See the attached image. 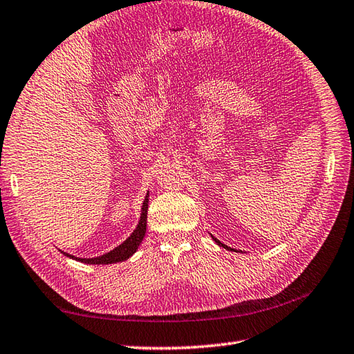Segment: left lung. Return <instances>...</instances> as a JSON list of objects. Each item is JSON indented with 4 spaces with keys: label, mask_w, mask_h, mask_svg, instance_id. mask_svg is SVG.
I'll return each mask as SVG.
<instances>
[{
    "label": "left lung",
    "mask_w": 354,
    "mask_h": 354,
    "mask_svg": "<svg viewBox=\"0 0 354 354\" xmlns=\"http://www.w3.org/2000/svg\"><path fill=\"white\" fill-rule=\"evenodd\" d=\"M210 238H212V239H214V241H215V242L218 243V245H219V247H223V248H225V250H230V251H233V248H230V247H227V245H225V243H223V242H219V241H218V239H216V238L214 236V234H210Z\"/></svg>",
    "instance_id": "obj_1"
}]
</instances>
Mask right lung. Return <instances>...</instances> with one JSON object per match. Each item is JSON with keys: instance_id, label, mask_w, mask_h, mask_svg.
<instances>
[{"instance_id": "add662e5", "label": "right lung", "mask_w": 354, "mask_h": 354, "mask_svg": "<svg viewBox=\"0 0 354 354\" xmlns=\"http://www.w3.org/2000/svg\"><path fill=\"white\" fill-rule=\"evenodd\" d=\"M147 212H148V194L145 195V200L142 203V209H140V218L139 223L136 225V229L133 230L130 236L125 239L120 245L115 247L112 251H109L106 254H101L97 257H75L69 253H65L62 251L66 257L74 259V261L88 263V265H109V263H116V262H122L127 261L129 257L136 253L138 247L142 242L145 233H147Z\"/></svg>"}]
</instances>
